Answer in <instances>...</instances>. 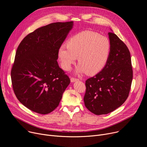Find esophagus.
Masks as SVG:
<instances>
[{"label": "esophagus", "instance_id": "1", "mask_svg": "<svg viewBox=\"0 0 147 147\" xmlns=\"http://www.w3.org/2000/svg\"><path fill=\"white\" fill-rule=\"evenodd\" d=\"M77 80H78V79H76V78H74V77H71V79H70V81H71V83L75 82Z\"/></svg>", "mask_w": 147, "mask_h": 147}]
</instances>
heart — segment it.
I'll list each match as a JSON object with an SVG mask.
<instances>
[{"instance_id":"b5f03b06","label":"heart","mask_w":147,"mask_h":147,"mask_svg":"<svg viewBox=\"0 0 147 147\" xmlns=\"http://www.w3.org/2000/svg\"><path fill=\"white\" fill-rule=\"evenodd\" d=\"M111 45L109 39L99 34L85 31L71 37L67 45L60 46L58 58L61 67L69 71L78 57L77 74L86 73L96 75L106 66L110 56Z\"/></svg>"}]
</instances>
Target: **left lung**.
Returning <instances> with one entry per match:
<instances>
[{
  "instance_id": "obj_1",
  "label": "left lung",
  "mask_w": 147,
  "mask_h": 147,
  "mask_svg": "<svg viewBox=\"0 0 147 147\" xmlns=\"http://www.w3.org/2000/svg\"><path fill=\"white\" fill-rule=\"evenodd\" d=\"M108 35L111 45L108 61L100 72L86 81L84 105L96 115L109 113L125 102L133 77L128 47L113 32Z\"/></svg>"
}]
</instances>
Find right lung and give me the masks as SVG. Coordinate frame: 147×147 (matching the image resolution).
I'll return each mask as SVG.
<instances>
[{"label":"right lung","instance_id":"1","mask_svg":"<svg viewBox=\"0 0 147 147\" xmlns=\"http://www.w3.org/2000/svg\"><path fill=\"white\" fill-rule=\"evenodd\" d=\"M73 22L39 28L19 45L11 70L14 93L29 109L40 114L53 112L70 80L58 64V51Z\"/></svg>","mask_w":147,"mask_h":147}]
</instances>
